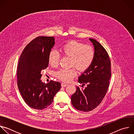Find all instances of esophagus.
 <instances>
[{
    "label": "esophagus",
    "instance_id": "1",
    "mask_svg": "<svg viewBox=\"0 0 134 134\" xmlns=\"http://www.w3.org/2000/svg\"><path fill=\"white\" fill-rule=\"evenodd\" d=\"M61 85H62V87H66V86H68V84L64 83H62V84H61Z\"/></svg>",
    "mask_w": 134,
    "mask_h": 134
}]
</instances>
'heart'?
Listing matches in <instances>:
<instances>
[{"instance_id": "heart-1", "label": "heart", "mask_w": 134, "mask_h": 134, "mask_svg": "<svg viewBox=\"0 0 134 134\" xmlns=\"http://www.w3.org/2000/svg\"><path fill=\"white\" fill-rule=\"evenodd\" d=\"M60 51L64 56L70 58V66H75L81 71L87 70L92 65L95 56L94 48L90 46L76 41H70L60 48ZM60 55L59 53L52 50L49 53L48 63L52 67H56L59 65ZM77 75L75 68L69 69H61L55 72V76L60 80L70 82Z\"/></svg>"}]
</instances>
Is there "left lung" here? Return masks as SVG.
<instances>
[{"label": "left lung", "mask_w": 134, "mask_h": 134, "mask_svg": "<svg viewBox=\"0 0 134 134\" xmlns=\"http://www.w3.org/2000/svg\"><path fill=\"white\" fill-rule=\"evenodd\" d=\"M93 43L95 56L90 67L79 77L78 82L87 86L76 87L71 97L72 105L80 111L87 112L97 108L101 102L109 86L111 62L108 52L96 40L89 39Z\"/></svg>", "instance_id": "obj_1"}]
</instances>
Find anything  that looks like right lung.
Masks as SVG:
<instances>
[{
    "label": "right lung",
    "instance_id": "right-lung-1",
    "mask_svg": "<svg viewBox=\"0 0 134 134\" xmlns=\"http://www.w3.org/2000/svg\"><path fill=\"white\" fill-rule=\"evenodd\" d=\"M54 37L38 36L24 48L19 59L17 85L25 103L31 108L42 110L53 102L61 88L59 82L46 84L41 80V72L48 66V55L55 44Z\"/></svg>",
    "mask_w": 134,
    "mask_h": 134
}]
</instances>
